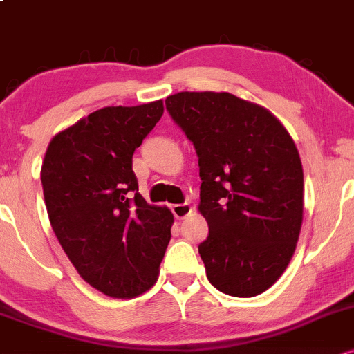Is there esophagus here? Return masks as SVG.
I'll return each mask as SVG.
<instances>
[{"label": "esophagus", "mask_w": 354, "mask_h": 354, "mask_svg": "<svg viewBox=\"0 0 354 354\" xmlns=\"http://www.w3.org/2000/svg\"><path fill=\"white\" fill-rule=\"evenodd\" d=\"M172 212L174 216H176V219H184V217H187L190 212H192V205L187 204H176L172 205Z\"/></svg>", "instance_id": "esophagus-1"}]
</instances>
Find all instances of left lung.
Segmentation results:
<instances>
[{
    "mask_svg": "<svg viewBox=\"0 0 354 354\" xmlns=\"http://www.w3.org/2000/svg\"><path fill=\"white\" fill-rule=\"evenodd\" d=\"M165 106L198 157L207 279L224 295H261L288 268L303 224L295 140L268 109L227 91H180Z\"/></svg>",
    "mask_w": 354,
    "mask_h": 354,
    "instance_id": "obj_1",
    "label": "left lung"
}]
</instances>
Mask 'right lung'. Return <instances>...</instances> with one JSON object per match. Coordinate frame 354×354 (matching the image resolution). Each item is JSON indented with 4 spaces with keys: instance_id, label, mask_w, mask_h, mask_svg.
<instances>
[{
    "instance_id": "add662e5",
    "label": "right lung",
    "mask_w": 354,
    "mask_h": 354,
    "mask_svg": "<svg viewBox=\"0 0 354 354\" xmlns=\"http://www.w3.org/2000/svg\"><path fill=\"white\" fill-rule=\"evenodd\" d=\"M164 102L105 106L51 138L41 165L50 224L78 274L110 297L156 284L174 216L138 194L132 157Z\"/></svg>"
}]
</instances>
